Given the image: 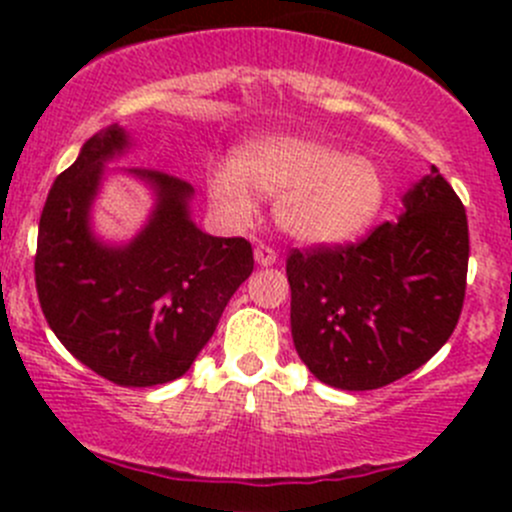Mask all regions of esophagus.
<instances>
[{"label": "esophagus", "mask_w": 512, "mask_h": 512, "mask_svg": "<svg viewBox=\"0 0 512 512\" xmlns=\"http://www.w3.org/2000/svg\"><path fill=\"white\" fill-rule=\"evenodd\" d=\"M275 260H277V252L272 250L270 245H257L255 247V262L260 267H270V265H275Z\"/></svg>", "instance_id": "34e87169"}]
</instances>
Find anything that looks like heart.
Returning a JSON list of instances; mask_svg holds the SVG:
<instances>
[{"mask_svg": "<svg viewBox=\"0 0 512 512\" xmlns=\"http://www.w3.org/2000/svg\"><path fill=\"white\" fill-rule=\"evenodd\" d=\"M208 195L230 223L242 225L257 210L255 193L275 200V220L307 245H332L361 235L379 215L386 180L366 156L299 136L252 141L205 170Z\"/></svg>", "mask_w": 512, "mask_h": 512, "instance_id": "b5f03b06", "label": "heart"}]
</instances>
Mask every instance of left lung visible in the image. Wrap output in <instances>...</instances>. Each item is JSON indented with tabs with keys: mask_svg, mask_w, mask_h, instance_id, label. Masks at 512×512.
<instances>
[{
	"mask_svg": "<svg viewBox=\"0 0 512 512\" xmlns=\"http://www.w3.org/2000/svg\"><path fill=\"white\" fill-rule=\"evenodd\" d=\"M399 223L364 240L287 255L292 339L319 381L381 389L426 364L466 299V208L433 165L404 195Z\"/></svg>",
	"mask_w": 512,
	"mask_h": 512,
	"instance_id": "1",
	"label": "left lung"
}]
</instances>
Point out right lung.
<instances>
[{
	"mask_svg": "<svg viewBox=\"0 0 512 512\" xmlns=\"http://www.w3.org/2000/svg\"><path fill=\"white\" fill-rule=\"evenodd\" d=\"M128 143L123 128L108 126L54 180L34 280L51 332L81 364L118 386H156L190 369L255 260L245 237L195 227L193 185L148 168L128 170L156 190L148 225L123 247L96 240L89 213L103 165Z\"/></svg>",
	"mask_w": 512,
	"mask_h": 512,
	"instance_id": "add662e5",
	"label": "right lung"
}]
</instances>
